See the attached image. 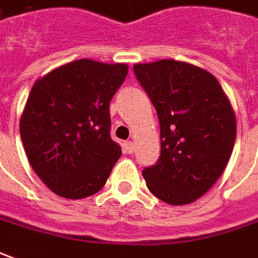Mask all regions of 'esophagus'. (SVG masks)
Segmentation results:
<instances>
[{"instance_id": "obj_1", "label": "esophagus", "mask_w": 258, "mask_h": 258, "mask_svg": "<svg viewBox=\"0 0 258 258\" xmlns=\"http://www.w3.org/2000/svg\"><path fill=\"white\" fill-rule=\"evenodd\" d=\"M124 148H125V152L133 154L134 152V141H127V143L124 144Z\"/></svg>"}]
</instances>
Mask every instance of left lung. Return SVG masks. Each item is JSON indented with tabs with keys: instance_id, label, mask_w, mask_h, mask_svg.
<instances>
[{
	"instance_id": "obj_1",
	"label": "left lung",
	"mask_w": 258,
	"mask_h": 258,
	"mask_svg": "<svg viewBox=\"0 0 258 258\" xmlns=\"http://www.w3.org/2000/svg\"><path fill=\"white\" fill-rule=\"evenodd\" d=\"M157 110L161 157L143 171L147 188L168 205H188L209 190L232 155L236 114L217 79L188 62L134 64Z\"/></svg>"
}]
</instances>
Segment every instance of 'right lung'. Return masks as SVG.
Wrapping results in <instances>:
<instances>
[{
	"label": "right lung",
	"mask_w": 258,
	"mask_h": 258,
	"mask_svg": "<svg viewBox=\"0 0 258 258\" xmlns=\"http://www.w3.org/2000/svg\"><path fill=\"white\" fill-rule=\"evenodd\" d=\"M125 63L79 59L32 86L19 121L28 161L53 194L83 199L104 186L121 147L110 137V101Z\"/></svg>",
	"instance_id": "right-lung-1"
}]
</instances>
